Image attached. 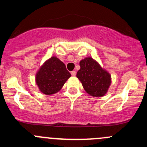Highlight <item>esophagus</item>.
<instances>
[{"label": "esophagus", "instance_id": "obj_1", "mask_svg": "<svg viewBox=\"0 0 147 147\" xmlns=\"http://www.w3.org/2000/svg\"><path fill=\"white\" fill-rule=\"evenodd\" d=\"M71 75H72V76H75V75H76V72H75V70L72 71V72H71Z\"/></svg>", "mask_w": 147, "mask_h": 147}]
</instances>
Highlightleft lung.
Here are the masks:
<instances>
[{
	"mask_svg": "<svg viewBox=\"0 0 147 147\" xmlns=\"http://www.w3.org/2000/svg\"><path fill=\"white\" fill-rule=\"evenodd\" d=\"M80 69L77 72V78L82 83L86 92L92 97L105 95L112 82L110 74L91 57L82 59L80 62Z\"/></svg>",
	"mask_w": 147,
	"mask_h": 147,
	"instance_id": "obj_1",
	"label": "left lung"
}]
</instances>
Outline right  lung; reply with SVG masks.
I'll return each instance as SVG.
<instances>
[{
  "instance_id": "add662e5",
  "label": "right lung",
  "mask_w": 147,
  "mask_h": 147,
  "mask_svg": "<svg viewBox=\"0 0 147 147\" xmlns=\"http://www.w3.org/2000/svg\"><path fill=\"white\" fill-rule=\"evenodd\" d=\"M70 77L64 63L53 56L46 60L38 69L35 82L41 92L51 95L60 91Z\"/></svg>"
}]
</instances>
